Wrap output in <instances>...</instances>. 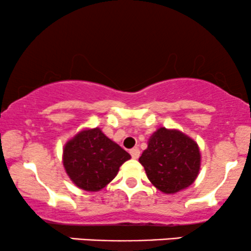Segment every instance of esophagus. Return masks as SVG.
<instances>
[{
	"instance_id": "esophagus-1",
	"label": "esophagus",
	"mask_w": 251,
	"mask_h": 251,
	"mask_svg": "<svg viewBox=\"0 0 251 251\" xmlns=\"http://www.w3.org/2000/svg\"><path fill=\"white\" fill-rule=\"evenodd\" d=\"M129 153H131L133 159H138V158H139V155H140V151H139V149H138V148H134V149H132L131 151H129Z\"/></svg>"
}]
</instances>
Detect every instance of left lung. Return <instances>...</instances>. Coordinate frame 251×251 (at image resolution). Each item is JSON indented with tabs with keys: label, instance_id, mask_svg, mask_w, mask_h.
I'll return each instance as SVG.
<instances>
[{
	"label": "left lung",
	"instance_id": "obj_1",
	"mask_svg": "<svg viewBox=\"0 0 251 251\" xmlns=\"http://www.w3.org/2000/svg\"><path fill=\"white\" fill-rule=\"evenodd\" d=\"M139 162L155 188L164 194H176L197 178L201 152L189 135L178 129L160 127L150 137Z\"/></svg>",
	"mask_w": 251,
	"mask_h": 251
}]
</instances>
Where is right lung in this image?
Segmentation results:
<instances>
[{
  "label": "right lung",
  "mask_w": 251,
  "mask_h": 251,
  "mask_svg": "<svg viewBox=\"0 0 251 251\" xmlns=\"http://www.w3.org/2000/svg\"><path fill=\"white\" fill-rule=\"evenodd\" d=\"M129 158V153L96 127L82 129L66 143L62 163L77 188L94 192L113 180Z\"/></svg>",
  "instance_id": "add662e5"
}]
</instances>
